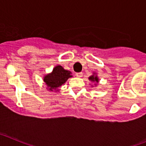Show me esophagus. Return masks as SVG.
Masks as SVG:
<instances>
[{
    "instance_id": "34e87169",
    "label": "esophagus",
    "mask_w": 146,
    "mask_h": 146,
    "mask_svg": "<svg viewBox=\"0 0 146 146\" xmlns=\"http://www.w3.org/2000/svg\"><path fill=\"white\" fill-rule=\"evenodd\" d=\"M76 76L77 77H81L82 76V72H77V73H76Z\"/></svg>"
}]
</instances>
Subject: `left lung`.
<instances>
[{
    "label": "left lung",
    "instance_id": "8db88e82",
    "mask_svg": "<svg viewBox=\"0 0 146 146\" xmlns=\"http://www.w3.org/2000/svg\"><path fill=\"white\" fill-rule=\"evenodd\" d=\"M89 80L91 81H94V82H98V81H99V80H98V77H96V76H94V75H92L91 76V77H89Z\"/></svg>",
    "mask_w": 146,
    "mask_h": 146
}]
</instances>
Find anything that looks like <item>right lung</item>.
<instances>
[{"mask_svg": "<svg viewBox=\"0 0 146 146\" xmlns=\"http://www.w3.org/2000/svg\"><path fill=\"white\" fill-rule=\"evenodd\" d=\"M71 72L69 71L65 70L61 66H57L52 70L51 74H47L44 78V81L50 87V90L56 89L60 87L64 82L72 77Z\"/></svg>", "mask_w": 146, "mask_h": 146, "instance_id": "obj_1", "label": "right lung"}]
</instances>
